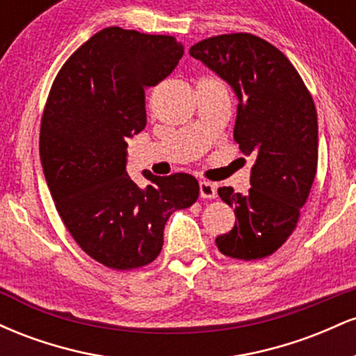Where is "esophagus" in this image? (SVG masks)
I'll list each match as a JSON object with an SVG mask.
<instances>
[{
	"label": "esophagus",
	"mask_w": 356,
	"mask_h": 356,
	"mask_svg": "<svg viewBox=\"0 0 356 356\" xmlns=\"http://www.w3.org/2000/svg\"><path fill=\"white\" fill-rule=\"evenodd\" d=\"M199 194H201L202 199H214L218 191H216V186L212 182L201 181L199 182Z\"/></svg>",
	"instance_id": "obj_1"
}]
</instances>
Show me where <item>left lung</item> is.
<instances>
[{
  "mask_svg": "<svg viewBox=\"0 0 356 356\" xmlns=\"http://www.w3.org/2000/svg\"><path fill=\"white\" fill-rule=\"evenodd\" d=\"M191 56L231 85L238 97L234 140L254 154L248 194L219 187L236 224L216 244L236 259H261L295 231L318 165V118L313 99L291 61L251 33L212 36Z\"/></svg>",
  "mask_w": 356,
  "mask_h": 356,
  "instance_id": "obj_1",
  "label": "left lung"
}]
</instances>
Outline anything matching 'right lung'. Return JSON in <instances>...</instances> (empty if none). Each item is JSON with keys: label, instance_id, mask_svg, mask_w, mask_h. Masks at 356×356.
Masks as SVG:
<instances>
[{"label": "right lung", "instance_id": "obj_1", "mask_svg": "<svg viewBox=\"0 0 356 356\" xmlns=\"http://www.w3.org/2000/svg\"><path fill=\"white\" fill-rule=\"evenodd\" d=\"M184 55L174 36L110 26L85 42L53 81L40 159L61 220L90 257L112 269L152 263L174 211L197 201L189 174H127V140L145 129V88L169 76Z\"/></svg>", "mask_w": 356, "mask_h": 356}]
</instances>
